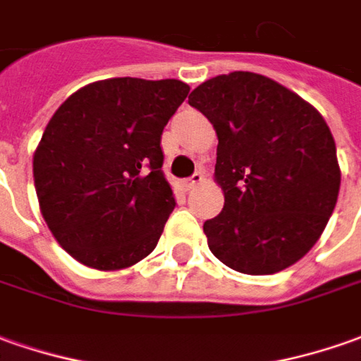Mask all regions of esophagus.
<instances>
[{"label": "esophagus", "instance_id": "esophagus-1", "mask_svg": "<svg viewBox=\"0 0 361 361\" xmlns=\"http://www.w3.org/2000/svg\"><path fill=\"white\" fill-rule=\"evenodd\" d=\"M201 181H203V173H201V171H195V173L191 176L190 180H185V188H188V190H191V188L200 185Z\"/></svg>", "mask_w": 361, "mask_h": 361}]
</instances>
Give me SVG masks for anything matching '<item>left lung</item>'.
I'll use <instances>...</instances> for the list:
<instances>
[{
	"instance_id": "8db88e82",
	"label": "left lung",
	"mask_w": 361,
	"mask_h": 361,
	"mask_svg": "<svg viewBox=\"0 0 361 361\" xmlns=\"http://www.w3.org/2000/svg\"><path fill=\"white\" fill-rule=\"evenodd\" d=\"M190 104L217 134L223 212L203 223L212 252L233 271L274 274L314 247L340 191L336 144L322 114L257 73L201 82Z\"/></svg>"
}]
</instances>
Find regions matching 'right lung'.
Masks as SVG:
<instances>
[{"label":"right lung","instance_id":"right-lung-1","mask_svg":"<svg viewBox=\"0 0 361 361\" xmlns=\"http://www.w3.org/2000/svg\"><path fill=\"white\" fill-rule=\"evenodd\" d=\"M188 92L176 78H106L78 88L49 120L33 154L37 200L78 263L120 271L156 249L176 207L161 132Z\"/></svg>","mask_w":361,"mask_h":361}]
</instances>
